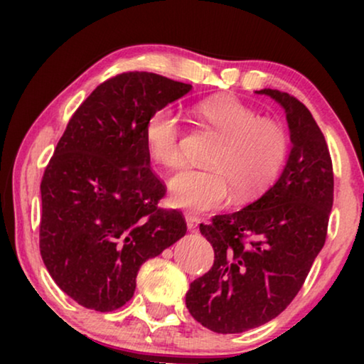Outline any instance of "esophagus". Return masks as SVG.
Instances as JSON below:
<instances>
[{
  "instance_id": "34e87169",
  "label": "esophagus",
  "mask_w": 364,
  "mask_h": 364,
  "mask_svg": "<svg viewBox=\"0 0 364 364\" xmlns=\"http://www.w3.org/2000/svg\"><path fill=\"white\" fill-rule=\"evenodd\" d=\"M186 222L188 230H193V228L198 225V217L193 215V213H186Z\"/></svg>"
}]
</instances>
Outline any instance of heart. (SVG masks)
<instances>
[{
    "instance_id": "b5f03b06",
    "label": "heart",
    "mask_w": 364,
    "mask_h": 364,
    "mask_svg": "<svg viewBox=\"0 0 364 364\" xmlns=\"http://www.w3.org/2000/svg\"><path fill=\"white\" fill-rule=\"evenodd\" d=\"M198 114L222 136L210 168L186 167L168 182L171 202L191 212L213 210L230 202L233 188L247 196L260 191L280 171L287 134L270 119L233 97L198 104ZM147 151L166 167L182 162V126L177 114L164 107L149 116L144 127Z\"/></svg>"
}]
</instances>
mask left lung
<instances>
[{"mask_svg": "<svg viewBox=\"0 0 364 364\" xmlns=\"http://www.w3.org/2000/svg\"><path fill=\"white\" fill-rule=\"evenodd\" d=\"M285 109L291 151L278 181L242 210L200 223L213 267L191 283L186 305L202 326L242 333L280 315L325 245L333 166L325 136L303 102L262 89Z\"/></svg>", "mask_w": 364, "mask_h": 364, "instance_id": "1", "label": "left lung"}]
</instances>
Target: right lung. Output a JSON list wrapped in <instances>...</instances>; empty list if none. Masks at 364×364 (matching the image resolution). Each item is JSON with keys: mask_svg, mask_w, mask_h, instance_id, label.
<instances>
[{"mask_svg": "<svg viewBox=\"0 0 364 364\" xmlns=\"http://www.w3.org/2000/svg\"><path fill=\"white\" fill-rule=\"evenodd\" d=\"M191 89L154 73H122L69 119L41 181L39 250L79 305L102 313L126 305L142 263L186 235L182 213L157 207L166 186L151 168L144 127Z\"/></svg>", "mask_w": 364, "mask_h": 364, "instance_id": "add662e5", "label": "right lung"}]
</instances>
